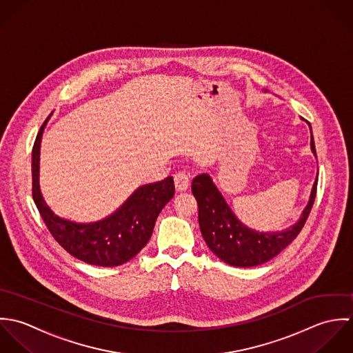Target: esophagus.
I'll list each match as a JSON object with an SVG mask.
<instances>
[{"mask_svg": "<svg viewBox=\"0 0 353 353\" xmlns=\"http://www.w3.org/2000/svg\"><path fill=\"white\" fill-rule=\"evenodd\" d=\"M174 185L177 191H185L190 185V174L187 172H177L174 174Z\"/></svg>", "mask_w": 353, "mask_h": 353, "instance_id": "esophagus-1", "label": "esophagus"}]
</instances>
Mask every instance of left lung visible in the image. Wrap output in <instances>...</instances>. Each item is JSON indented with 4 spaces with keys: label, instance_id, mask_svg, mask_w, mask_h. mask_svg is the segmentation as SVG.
<instances>
[{
    "label": "left lung",
    "instance_id": "1",
    "mask_svg": "<svg viewBox=\"0 0 353 353\" xmlns=\"http://www.w3.org/2000/svg\"><path fill=\"white\" fill-rule=\"evenodd\" d=\"M311 150L316 155L311 135ZM318 177L301 218L281 232H258L245 226L230 210L212 184L209 174L192 180V194L198 202V216L202 236L212 252L225 263L237 268H252L277 256L301 232L316 196Z\"/></svg>",
    "mask_w": 353,
    "mask_h": 353
}]
</instances>
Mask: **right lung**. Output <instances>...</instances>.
Returning <instances> with one entry per match:
<instances>
[{
	"label": "right lung",
	"mask_w": 353,
	"mask_h": 353,
	"mask_svg": "<svg viewBox=\"0 0 353 353\" xmlns=\"http://www.w3.org/2000/svg\"><path fill=\"white\" fill-rule=\"evenodd\" d=\"M50 117V116H49ZM42 124L32 147V199L54 240L72 256L94 266L114 268L131 261L148 243L155 219L174 195L173 177L139 187L112 215L80 223L61 218L46 205L39 190V147Z\"/></svg>",
	"instance_id": "1"
}]
</instances>
